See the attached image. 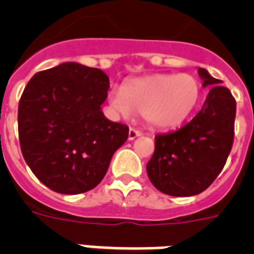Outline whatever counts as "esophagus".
I'll use <instances>...</instances> for the list:
<instances>
[{"mask_svg":"<svg viewBox=\"0 0 254 254\" xmlns=\"http://www.w3.org/2000/svg\"><path fill=\"white\" fill-rule=\"evenodd\" d=\"M139 135H142V133H141V131L137 130V129H134V127H130V129H129L127 138H129V141H133V139L137 138V137H139Z\"/></svg>","mask_w":254,"mask_h":254,"instance_id":"1","label":"esophagus"}]
</instances>
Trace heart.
Listing matches in <instances>:
<instances>
[{"instance_id":"heart-1","label":"heart","mask_w":254,"mask_h":254,"mask_svg":"<svg viewBox=\"0 0 254 254\" xmlns=\"http://www.w3.org/2000/svg\"><path fill=\"white\" fill-rule=\"evenodd\" d=\"M200 80L190 73H154L111 88L108 100L124 116L142 115L149 127L173 129L192 115L201 100Z\"/></svg>"}]
</instances>
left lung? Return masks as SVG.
Wrapping results in <instances>:
<instances>
[{
  "instance_id": "8db88e82",
  "label": "left lung",
  "mask_w": 254,
  "mask_h": 254,
  "mask_svg": "<svg viewBox=\"0 0 254 254\" xmlns=\"http://www.w3.org/2000/svg\"><path fill=\"white\" fill-rule=\"evenodd\" d=\"M209 92L189 124L155 137L146 171L155 189L171 196H192L208 189L224 167L235 135L236 101L204 68L197 69Z\"/></svg>"
}]
</instances>
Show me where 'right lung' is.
I'll use <instances>...</instances> for the list:
<instances>
[{"label":"right lung","mask_w":254,"mask_h":254,"mask_svg":"<svg viewBox=\"0 0 254 254\" xmlns=\"http://www.w3.org/2000/svg\"><path fill=\"white\" fill-rule=\"evenodd\" d=\"M109 77L75 62L35 73L18 107L22 155L34 175L55 192L95 189L107 174L129 127L104 116Z\"/></svg>","instance_id":"add662e5"}]
</instances>
